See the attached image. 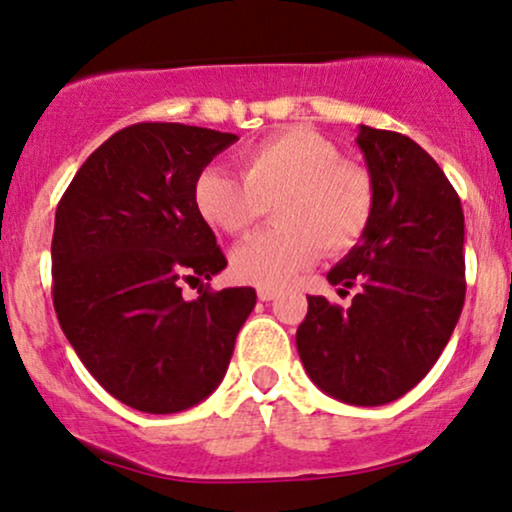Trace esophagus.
I'll return each instance as SVG.
<instances>
[{"label":"esophagus","mask_w":512,"mask_h":512,"mask_svg":"<svg viewBox=\"0 0 512 512\" xmlns=\"http://www.w3.org/2000/svg\"><path fill=\"white\" fill-rule=\"evenodd\" d=\"M278 297V290L275 287H258V299L261 302H270V299Z\"/></svg>","instance_id":"34e87169"}]
</instances>
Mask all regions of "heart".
I'll list each match as a JSON object with an SVG mask.
<instances>
[{
  "label": "heart",
  "instance_id": "1",
  "mask_svg": "<svg viewBox=\"0 0 512 512\" xmlns=\"http://www.w3.org/2000/svg\"><path fill=\"white\" fill-rule=\"evenodd\" d=\"M242 177L225 167H203L194 179V208L225 234H244L273 208L266 232L232 251V273L242 282L280 287L321 256L357 246L376 208L371 172L345 160L326 136L304 126L282 129L239 153Z\"/></svg>",
  "mask_w": 512,
  "mask_h": 512
}]
</instances>
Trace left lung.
<instances>
[{"label":"left lung","mask_w":512,"mask_h":512,"mask_svg":"<svg viewBox=\"0 0 512 512\" xmlns=\"http://www.w3.org/2000/svg\"><path fill=\"white\" fill-rule=\"evenodd\" d=\"M357 143L374 177V218L328 282L359 292L350 309L306 297L297 352L323 393L376 407L417 386L453 335L467 287L465 215L412 138L362 124Z\"/></svg>","instance_id":"8db88e82"}]
</instances>
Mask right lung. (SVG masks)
Wrapping results in <instances>:
<instances>
[{
	"label": "right lung",
	"mask_w": 512,
	"mask_h": 512,
	"mask_svg": "<svg viewBox=\"0 0 512 512\" xmlns=\"http://www.w3.org/2000/svg\"><path fill=\"white\" fill-rule=\"evenodd\" d=\"M234 134L141 122L107 138L71 179L54 215L52 302L78 359L112 398L172 414L225 376L254 287L182 285L227 266L194 208V179Z\"/></svg>",
	"instance_id": "add662e5"
}]
</instances>
